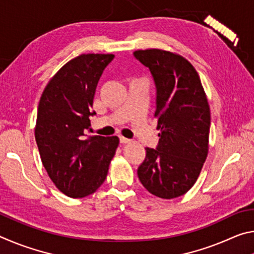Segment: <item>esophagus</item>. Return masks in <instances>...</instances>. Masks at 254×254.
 <instances>
[{
	"label": "esophagus",
	"mask_w": 254,
	"mask_h": 254,
	"mask_svg": "<svg viewBox=\"0 0 254 254\" xmlns=\"http://www.w3.org/2000/svg\"><path fill=\"white\" fill-rule=\"evenodd\" d=\"M120 142H121L122 144H126V143L131 142V140L127 139V137H124V136H120Z\"/></svg>",
	"instance_id": "34e87169"
}]
</instances>
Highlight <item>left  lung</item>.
<instances>
[{
  "label": "left lung",
  "mask_w": 254,
  "mask_h": 254,
  "mask_svg": "<svg viewBox=\"0 0 254 254\" xmlns=\"http://www.w3.org/2000/svg\"><path fill=\"white\" fill-rule=\"evenodd\" d=\"M133 56L152 75L160 130L157 148H145L137 177L152 195L176 198L194 186L207 157V98L195 68L182 56L160 49L136 50Z\"/></svg>",
  "instance_id": "obj_1"
}]
</instances>
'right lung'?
<instances>
[{
    "label": "right lung",
    "mask_w": 254,
    "mask_h": 254,
    "mask_svg": "<svg viewBox=\"0 0 254 254\" xmlns=\"http://www.w3.org/2000/svg\"><path fill=\"white\" fill-rule=\"evenodd\" d=\"M114 55L87 54L60 68L42 93L36 130L40 158L60 191L81 198L105 182L118 136L86 137L91 127L95 89Z\"/></svg>",
    "instance_id": "add662e5"
}]
</instances>
